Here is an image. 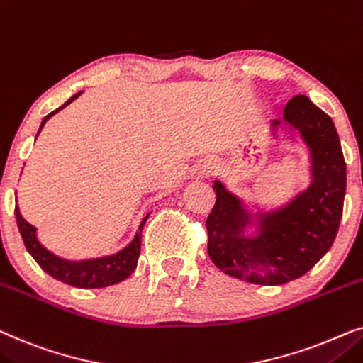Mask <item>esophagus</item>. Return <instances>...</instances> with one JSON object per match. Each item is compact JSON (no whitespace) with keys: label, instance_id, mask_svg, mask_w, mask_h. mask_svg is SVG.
Returning <instances> with one entry per match:
<instances>
[{"label":"esophagus","instance_id":"34e87169","mask_svg":"<svg viewBox=\"0 0 363 363\" xmlns=\"http://www.w3.org/2000/svg\"><path fill=\"white\" fill-rule=\"evenodd\" d=\"M212 171H214V166L212 164H206V166L199 169V177H207L209 174H212Z\"/></svg>","mask_w":363,"mask_h":363}]
</instances>
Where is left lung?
Returning a JSON list of instances; mask_svg holds the SVG:
<instances>
[{
	"instance_id": "8db88e82",
	"label": "left lung",
	"mask_w": 363,
	"mask_h": 363,
	"mask_svg": "<svg viewBox=\"0 0 363 363\" xmlns=\"http://www.w3.org/2000/svg\"><path fill=\"white\" fill-rule=\"evenodd\" d=\"M284 119L311 147V187L284 209L264 214L259 235L249 239L242 235L249 224L242 202L216 181V204L206 220L207 252L216 267L260 286L307 274L332 247L344 212L345 159L332 118L298 94L286 104Z\"/></svg>"
}]
</instances>
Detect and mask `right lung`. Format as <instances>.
<instances>
[{
	"mask_svg": "<svg viewBox=\"0 0 363 363\" xmlns=\"http://www.w3.org/2000/svg\"><path fill=\"white\" fill-rule=\"evenodd\" d=\"M79 94L81 93L74 94L72 98L67 99L61 108H57L56 111H52V113L45 116V119H43V123L40 125V131L52 114H56L60 109L66 108V106L72 103ZM40 131H38V134H40ZM14 216H16L18 229L21 232L23 242L26 245L28 252L33 255V259L40 264V267L56 280H61V282L67 284V286L79 289H99L113 286V284L123 282L124 279H128L129 275L134 272V269H136L138 265L139 252H141V232L144 222H146L149 217V214L144 217L141 225H139L136 238L133 239V242L129 244L128 247L121 250V252L109 255V257L72 262V260L56 257L55 254H51L50 250H46L40 242H38L36 229L30 224V222L23 219L18 206L14 207Z\"/></svg>",
	"mask_w": 363,
	"mask_h": 363,
	"instance_id": "1",
	"label": "right lung"
}]
</instances>
